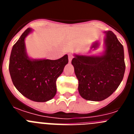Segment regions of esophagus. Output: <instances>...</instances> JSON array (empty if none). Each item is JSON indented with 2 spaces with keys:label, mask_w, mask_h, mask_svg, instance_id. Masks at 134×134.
Returning <instances> with one entry per match:
<instances>
[{
  "label": "esophagus",
  "mask_w": 134,
  "mask_h": 134,
  "mask_svg": "<svg viewBox=\"0 0 134 134\" xmlns=\"http://www.w3.org/2000/svg\"><path fill=\"white\" fill-rule=\"evenodd\" d=\"M72 58H73V55H72V54H69V55H68V60H69L70 62L72 61Z\"/></svg>",
  "instance_id": "1"
}]
</instances>
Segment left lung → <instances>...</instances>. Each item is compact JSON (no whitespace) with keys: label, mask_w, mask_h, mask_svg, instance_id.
<instances>
[{"label":"left lung","mask_w":134,"mask_h":134,"mask_svg":"<svg viewBox=\"0 0 134 134\" xmlns=\"http://www.w3.org/2000/svg\"><path fill=\"white\" fill-rule=\"evenodd\" d=\"M72 64L82 97L93 101L103 100L113 94L123 80L125 70L124 47L116 35L109 31L104 55H76Z\"/></svg>","instance_id":"left-lung-1"}]
</instances>
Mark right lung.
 <instances>
[{
	"label": "right lung",
	"mask_w": 134,
	"mask_h": 134,
	"mask_svg": "<svg viewBox=\"0 0 134 134\" xmlns=\"http://www.w3.org/2000/svg\"><path fill=\"white\" fill-rule=\"evenodd\" d=\"M31 31L26 29L12 48L9 72L13 85L23 96L46 102L56 94V80L68 64V55L55 60H30L25 52V38Z\"/></svg>",
	"instance_id": "1"
}]
</instances>
